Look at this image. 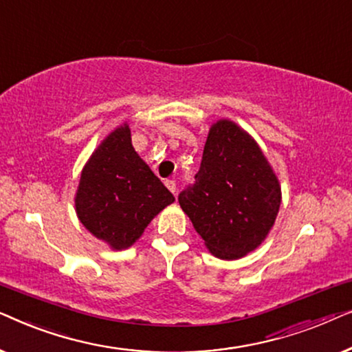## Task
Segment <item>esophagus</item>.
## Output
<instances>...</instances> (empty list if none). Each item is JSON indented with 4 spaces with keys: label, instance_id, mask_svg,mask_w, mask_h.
Listing matches in <instances>:
<instances>
[{
    "label": "esophagus",
    "instance_id": "34e87169",
    "mask_svg": "<svg viewBox=\"0 0 352 352\" xmlns=\"http://www.w3.org/2000/svg\"><path fill=\"white\" fill-rule=\"evenodd\" d=\"M165 186L168 187V190L171 192V194H176V182L173 179H166L165 181Z\"/></svg>",
    "mask_w": 352,
    "mask_h": 352
}]
</instances>
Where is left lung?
<instances>
[{"label":"left lung","mask_w":352,"mask_h":352,"mask_svg":"<svg viewBox=\"0 0 352 352\" xmlns=\"http://www.w3.org/2000/svg\"><path fill=\"white\" fill-rule=\"evenodd\" d=\"M177 200L213 256L239 259L267 237L282 190L258 142L221 118L210 128L195 184Z\"/></svg>","instance_id":"8db88e82"}]
</instances>
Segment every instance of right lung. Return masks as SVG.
Segmentation results:
<instances>
[{
	"label": "right lung",
	"mask_w": 352,
	"mask_h": 352,
	"mask_svg": "<svg viewBox=\"0 0 352 352\" xmlns=\"http://www.w3.org/2000/svg\"><path fill=\"white\" fill-rule=\"evenodd\" d=\"M173 201L171 192L134 151L124 122L105 136L81 170L75 210L96 239L112 250H126Z\"/></svg>",
	"instance_id": "right-lung-1"
}]
</instances>
